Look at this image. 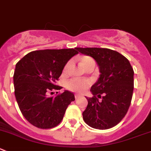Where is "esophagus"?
Wrapping results in <instances>:
<instances>
[{"instance_id":"34e87169","label":"esophagus","mask_w":151,"mask_h":151,"mask_svg":"<svg viewBox=\"0 0 151 151\" xmlns=\"http://www.w3.org/2000/svg\"><path fill=\"white\" fill-rule=\"evenodd\" d=\"M82 97V95H75V98L76 99H78V98H81Z\"/></svg>"}]
</instances>
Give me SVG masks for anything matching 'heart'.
I'll use <instances>...</instances> for the list:
<instances>
[{"label": "heart", "instance_id": "heart-1", "mask_svg": "<svg viewBox=\"0 0 151 151\" xmlns=\"http://www.w3.org/2000/svg\"><path fill=\"white\" fill-rule=\"evenodd\" d=\"M93 60L91 59L90 57L88 56H83L82 59H81V61H80V64L83 67L86 65L90 63H92ZM68 63L66 65L65 69H66L68 66ZM88 83L86 80H80V79H73L71 80L70 81L67 83L66 84V86L68 88L69 90H71L72 91H76V92H80V91H83V90H85L86 88V87L88 86Z\"/></svg>", "mask_w": 151, "mask_h": 151}]
</instances>
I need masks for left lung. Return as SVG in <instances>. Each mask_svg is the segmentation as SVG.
<instances>
[{"mask_svg": "<svg viewBox=\"0 0 151 151\" xmlns=\"http://www.w3.org/2000/svg\"><path fill=\"white\" fill-rule=\"evenodd\" d=\"M92 57L99 68V78L87 98L83 120L95 129H106L118 124L127 112L133 97L134 71L129 60L115 50L100 47H75ZM100 98V100L98 99Z\"/></svg>", "mask_w": 151, "mask_h": 151, "instance_id": "1", "label": "left lung"}]
</instances>
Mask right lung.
Masks as SVG:
<instances>
[{"label": "right lung", "mask_w": 151, "mask_h": 151, "mask_svg": "<svg viewBox=\"0 0 151 151\" xmlns=\"http://www.w3.org/2000/svg\"><path fill=\"white\" fill-rule=\"evenodd\" d=\"M78 52L74 49L35 50L25 55L15 65V96L22 115L33 126L50 129L63 120L68 106L75 100L71 91L49 97L68 61ZM52 93V92H51Z\"/></svg>", "instance_id": "obj_1"}]
</instances>
